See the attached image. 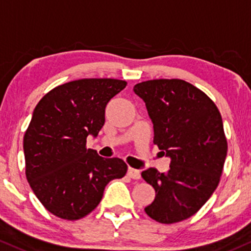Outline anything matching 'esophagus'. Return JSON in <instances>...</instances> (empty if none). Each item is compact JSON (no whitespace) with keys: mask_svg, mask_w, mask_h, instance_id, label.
Here are the masks:
<instances>
[{"mask_svg":"<svg viewBox=\"0 0 251 251\" xmlns=\"http://www.w3.org/2000/svg\"><path fill=\"white\" fill-rule=\"evenodd\" d=\"M126 174H128V176L130 177V178H133V179H140V177H141L139 170L131 169V168L128 169V172H126Z\"/></svg>","mask_w":251,"mask_h":251,"instance_id":"34e87169","label":"esophagus"}]
</instances>
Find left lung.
Instances as JSON below:
<instances>
[{
  "instance_id": "1",
  "label": "left lung",
  "mask_w": 251,
  "mask_h": 251,
  "mask_svg": "<svg viewBox=\"0 0 251 251\" xmlns=\"http://www.w3.org/2000/svg\"><path fill=\"white\" fill-rule=\"evenodd\" d=\"M134 92L146 104L153 142L171 159L166 174L150 168L141 176L155 190L145 208L161 224L188 219L217 189L227 153L222 115L207 94L179 79L148 80Z\"/></svg>"
}]
</instances>
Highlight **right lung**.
<instances>
[{"instance_id": "obj_1", "label": "right lung", "mask_w": 251, "mask_h": 251, "mask_svg": "<svg viewBox=\"0 0 251 251\" xmlns=\"http://www.w3.org/2000/svg\"><path fill=\"white\" fill-rule=\"evenodd\" d=\"M126 86L117 79H81L57 86L34 109L24 136L26 178L43 206L56 217L77 220L96 208L110 180L126 164L86 148L105 123V107Z\"/></svg>"}]
</instances>
